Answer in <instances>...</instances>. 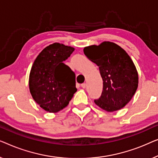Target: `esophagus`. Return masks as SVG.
I'll use <instances>...</instances> for the list:
<instances>
[{
	"mask_svg": "<svg viewBox=\"0 0 158 158\" xmlns=\"http://www.w3.org/2000/svg\"><path fill=\"white\" fill-rule=\"evenodd\" d=\"M81 87L83 88V89H85L86 88V83H83V84H81Z\"/></svg>",
	"mask_w": 158,
	"mask_h": 158,
	"instance_id": "1",
	"label": "esophagus"
}]
</instances>
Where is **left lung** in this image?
Wrapping results in <instances>:
<instances>
[{"instance_id":"left-lung-1","label":"left lung","mask_w":158,"mask_h":158,"mask_svg":"<svg viewBox=\"0 0 158 158\" xmlns=\"http://www.w3.org/2000/svg\"><path fill=\"white\" fill-rule=\"evenodd\" d=\"M84 53L99 66L103 91L94 102L108 112L121 110L132 99L138 87L136 66L123 48L110 41L86 46Z\"/></svg>"}]
</instances>
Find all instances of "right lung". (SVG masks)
I'll use <instances>...</instances> for the list:
<instances>
[{
	"label": "right lung",
	"mask_w": 158,
	"mask_h": 158,
	"mask_svg": "<svg viewBox=\"0 0 158 158\" xmlns=\"http://www.w3.org/2000/svg\"><path fill=\"white\" fill-rule=\"evenodd\" d=\"M74 51L72 46L54 43L44 48L33 64L28 80L30 93L46 112L62 110L77 92L75 74L63 63Z\"/></svg>",
	"instance_id": "1"
}]
</instances>
